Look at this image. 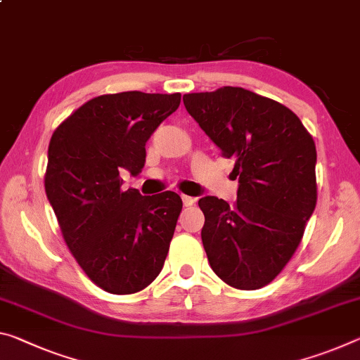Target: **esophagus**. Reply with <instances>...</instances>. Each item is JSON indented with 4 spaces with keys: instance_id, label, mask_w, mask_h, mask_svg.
<instances>
[{
    "instance_id": "1",
    "label": "esophagus",
    "mask_w": 360,
    "mask_h": 360,
    "mask_svg": "<svg viewBox=\"0 0 360 360\" xmlns=\"http://www.w3.org/2000/svg\"><path fill=\"white\" fill-rule=\"evenodd\" d=\"M182 203H184V207H192V205L195 203V198L189 195H182Z\"/></svg>"
}]
</instances>
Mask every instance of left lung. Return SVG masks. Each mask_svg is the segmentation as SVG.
I'll return each mask as SVG.
<instances>
[{"mask_svg":"<svg viewBox=\"0 0 360 360\" xmlns=\"http://www.w3.org/2000/svg\"><path fill=\"white\" fill-rule=\"evenodd\" d=\"M186 110L232 158L237 202L203 197L202 242L211 269L238 290H258L287 266L317 202L316 144L277 101L224 86L184 94Z\"/></svg>","mask_w":360,"mask_h":360,"instance_id":"8db88e82","label":"left lung"}]
</instances>
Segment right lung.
<instances>
[{
    "label": "right lung",
    "mask_w": 360,
    "mask_h": 360,
    "mask_svg": "<svg viewBox=\"0 0 360 360\" xmlns=\"http://www.w3.org/2000/svg\"><path fill=\"white\" fill-rule=\"evenodd\" d=\"M179 102V93L98 96L51 138L48 200L73 258L108 293L141 292L167 259L181 197L171 191L147 197L138 189L123 191L120 173H141L146 142Z\"/></svg>",
    "instance_id": "add662e5"
}]
</instances>
